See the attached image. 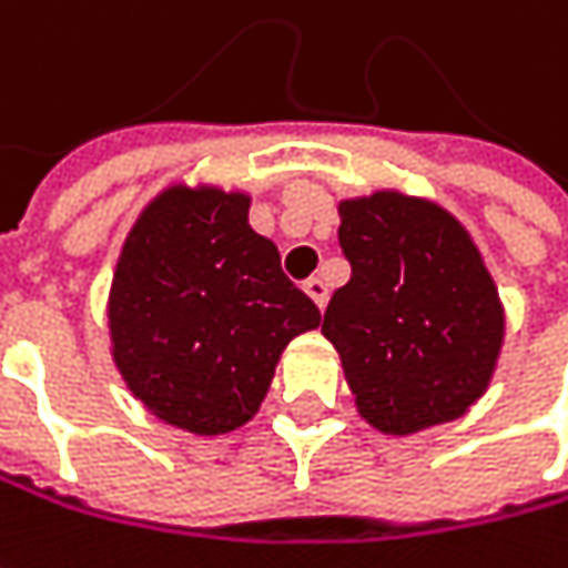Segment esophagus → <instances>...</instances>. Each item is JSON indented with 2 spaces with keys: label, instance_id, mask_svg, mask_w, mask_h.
<instances>
[{
  "label": "esophagus",
  "instance_id": "34e87169",
  "mask_svg": "<svg viewBox=\"0 0 568 568\" xmlns=\"http://www.w3.org/2000/svg\"><path fill=\"white\" fill-rule=\"evenodd\" d=\"M302 288L308 292V298H312L318 308H325V305H328V285H325V280L312 276V280H305V285H302Z\"/></svg>",
  "mask_w": 568,
  "mask_h": 568
}]
</instances>
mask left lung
I'll list each match as a JSON object with an SVG mask.
<instances>
[{"label":"left lung","mask_w":568,"mask_h":568,"mask_svg":"<svg viewBox=\"0 0 568 568\" xmlns=\"http://www.w3.org/2000/svg\"><path fill=\"white\" fill-rule=\"evenodd\" d=\"M351 263L322 332L357 413L406 436L458 419L490 384L504 308L468 231L433 201L377 191L337 204Z\"/></svg>","instance_id":"left-lung-1"}]
</instances>
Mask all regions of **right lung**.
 <instances>
[{"label":"right lung","mask_w":568,"mask_h":568,"mask_svg":"<svg viewBox=\"0 0 568 568\" xmlns=\"http://www.w3.org/2000/svg\"><path fill=\"white\" fill-rule=\"evenodd\" d=\"M246 211L240 191L175 184L142 211L113 273V361L149 413L194 436L250 423L285 344L322 322Z\"/></svg>","instance_id":"right-lung-1"}]
</instances>
